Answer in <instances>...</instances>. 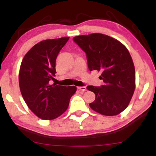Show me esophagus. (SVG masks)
I'll return each mask as SVG.
<instances>
[{"label":"esophagus","mask_w":156,"mask_h":156,"mask_svg":"<svg viewBox=\"0 0 156 156\" xmlns=\"http://www.w3.org/2000/svg\"><path fill=\"white\" fill-rule=\"evenodd\" d=\"M78 89L80 91H87V87H78Z\"/></svg>","instance_id":"esophagus-1"}]
</instances>
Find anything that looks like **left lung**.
<instances>
[{
	"label": "left lung",
	"mask_w": 156,
	"mask_h": 156,
	"mask_svg": "<svg viewBox=\"0 0 156 156\" xmlns=\"http://www.w3.org/2000/svg\"><path fill=\"white\" fill-rule=\"evenodd\" d=\"M73 40L86 53L89 69L101 72L104 82L100 87H87L96 95L89 106L104 115L122 112L136 87L135 67L128 49L120 41L102 34L78 36Z\"/></svg>",
	"instance_id": "obj_1"
}]
</instances>
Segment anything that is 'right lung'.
<instances>
[{"instance_id":"right-lung-1","label":"right lung","mask_w":156,"mask_h":156,"mask_svg":"<svg viewBox=\"0 0 156 156\" xmlns=\"http://www.w3.org/2000/svg\"><path fill=\"white\" fill-rule=\"evenodd\" d=\"M69 37L47 39L35 44L25 54L19 71L20 90L26 104L43 120H54L67 109L75 86L51 84L56 74L58 54Z\"/></svg>"}]
</instances>
